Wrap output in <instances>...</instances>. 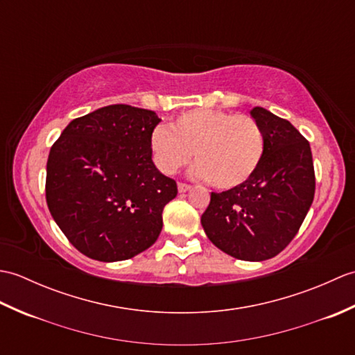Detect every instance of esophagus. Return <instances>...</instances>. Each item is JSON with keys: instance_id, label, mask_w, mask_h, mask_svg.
Listing matches in <instances>:
<instances>
[{"instance_id": "esophagus-1", "label": "esophagus", "mask_w": 355, "mask_h": 355, "mask_svg": "<svg viewBox=\"0 0 355 355\" xmlns=\"http://www.w3.org/2000/svg\"><path fill=\"white\" fill-rule=\"evenodd\" d=\"M187 191H191V186L186 184V183H178V192L180 193H184Z\"/></svg>"}]
</instances>
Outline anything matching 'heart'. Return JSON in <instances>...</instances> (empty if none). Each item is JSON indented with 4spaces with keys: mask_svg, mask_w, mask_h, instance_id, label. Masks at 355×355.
Here are the masks:
<instances>
[{
    "mask_svg": "<svg viewBox=\"0 0 355 355\" xmlns=\"http://www.w3.org/2000/svg\"><path fill=\"white\" fill-rule=\"evenodd\" d=\"M154 163L166 175L191 162L192 175L216 189H235L253 177L266 153L261 125L250 116L197 108L180 114L171 125L150 134Z\"/></svg>",
    "mask_w": 355,
    "mask_h": 355,
    "instance_id": "heart-1",
    "label": "heart"
}]
</instances>
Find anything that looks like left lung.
Returning a JSON list of instances; mask_svg holds the SVG:
<instances>
[{"label": "left lung", "instance_id": "8db88e82", "mask_svg": "<svg viewBox=\"0 0 355 355\" xmlns=\"http://www.w3.org/2000/svg\"><path fill=\"white\" fill-rule=\"evenodd\" d=\"M266 137L253 177L235 189L212 192L201 224L207 238L233 258H275L296 236L315 191L310 143L288 120L254 107Z\"/></svg>", "mask_w": 355, "mask_h": 355}]
</instances>
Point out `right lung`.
I'll list each match as a JSON object with an SVG mask.
<instances>
[{"mask_svg":"<svg viewBox=\"0 0 355 355\" xmlns=\"http://www.w3.org/2000/svg\"><path fill=\"white\" fill-rule=\"evenodd\" d=\"M154 111L108 105L71 120L50 149L45 198L67 239L102 262L134 258L153 245L177 183L155 168Z\"/></svg>","mask_w":355,"mask_h":355,"instance_id":"1","label":"right lung"}]
</instances>
